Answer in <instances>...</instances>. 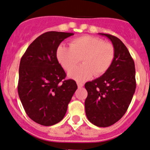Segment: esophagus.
Masks as SVG:
<instances>
[{"label": "esophagus", "instance_id": "obj_1", "mask_svg": "<svg viewBox=\"0 0 150 150\" xmlns=\"http://www.w3.org/2000/svg\"><path fill=\"white\" fill-rule=\"evenodd\" d=\"M77 84H78V88H81V87H83V83H81V82H77Z\"/></svg>", "mask_w": 150, "mask_h": 150}]
</instances>
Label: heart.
Listing matches in <instances>:
<instances>
[{"instance_id":"1","label":"heart","mask_w":150,"mask_h":150,"mask_svg":"<svg viewBox=\"0 0 150 150\" xmlns=\"http://www.w3.org/2000/svg\"><path fill=\"white\" fill-rule=\"evenodd\" d=\"M114 56L115 50L112 44L89 35L73 39L69 47L60 45L56 52L57 60L66 71L76 66L82 59L83 64L68 73L69 76L80 81L93 75L98 77L107 72Z\"/></svg>"}]
</instances>
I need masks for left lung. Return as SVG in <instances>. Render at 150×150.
Returning <instances> with one entry per match:
<instances>
[{
	"label": "left lung",
	"instance_id": "obj_1",
	"mask_svg": "<svg viewBox=\"0 0 150 150\" xmlns=\"http://www.w3.org/2000/svg\"><path fill=\"white\" fill-rule=\"evenodd\" d=\"M98 34L111 41L115 56L107 72L85 83V112L93 125L108 127L122 118L132 102L136 88L135 68L129 50L120 39L106 33Z\"/></svg>",
	"mask_w": 150,
	"mask_h": 150
}]
</instances>
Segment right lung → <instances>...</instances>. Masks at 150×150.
I'll return each mask as SVG.
<instances>
[{
    "label": "right lung",
    "mask_w": 150,
    "mask_h": 150,
    "mask_svg": "<svg viewBox=\"0 0 150 150\" xmlns=\"http://www.w3.org/2000/svg\"><path fill=\"white\" fill-rule=\"evenodd\" d=\"M72 35L56 31L40 35L20 61V100L28 117L42 125H53L63 120L78 88L74 80H65L66 72L56 57L60 42Z\"/></svg>",
    "instance_id": "add662e5"
}]
</instances>
